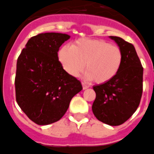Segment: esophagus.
Here are the masks:
<instances>
[{
  "instance_id": "esophagus-1",
  "label": "esophagus",
  "mask_w": 154,
  "mask_h": 154,
  "mask_svg": "<svg viewBox=\"0 0 154 154\" xmlns=\"http://www.w3.org/2000/svg\"><path fill=\"white\" fill-rule=\"evenodd\" d=\"M82 86H83V90H86L87 89V88H89V86L86 85V84H84V83H82Z\"/></svg>"
}]
</instances>
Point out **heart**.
Returning a JSON list of instances; mask_svg holds the SVG:
<instances>
[{
    "label": "heart",
    "instance_id": "obj_1",
    "mask_svg": "<svg viewBox=\"0 0 154 154\" xmlns=\"http://www.w3.org/2000/svg\"><path fill=\"white\" fill-rule=\"evenodd\" d=\"M59 60L67 74L78 77L86 67L85 78L97 84L111 80L121 67L123 53L119 47L100 39H79L59 51Z\"/></svg>",
    "mask_w": 154,
    "mask_h": 154
}]
</instances>
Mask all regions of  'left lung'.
<instances>
[{
  "instance_id": "left-lung-1",
  "label": "left lung",
  "mask_w": 154,
  "mask_h": 154,
  "mask_svg": "<svg viewBox=\"0 0 154 154\" xmlns=\"http://www.w3.org/2000/svg\"><path fill=\"white\" fill-rule=\"evenodd\" d=\"M123 53V63L111 80L94 86L96 99L92 105L94 116L110 126L124 124L137 110L143 92V68L134 45L121 37L110 36Z\"/></svg>"
}]
</instances>
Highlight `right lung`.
Returning a JSON list of instances; mask_svg holds the SVG:
<instances>
[{
  "label": "right lung",
  "mask_w": 154,
  "mask_h": 154,
  "mask_svg": "<svg viewBox=\"0 0 154 154\" xmlns=\"http://www.w3.org/2000/svg\"><path fill=\"white\" fill-rule=\"evenodd\" d=\"M70 37L60 33L37 34L29 39L17 61L16 100L38 125L58 121L72 98L83 89L58 60L59 48Z\"/></svg>",
  "instance_id": "obj_1"
}]
</instances>
